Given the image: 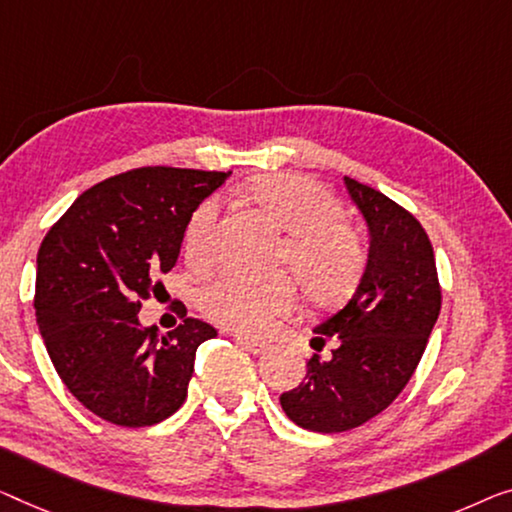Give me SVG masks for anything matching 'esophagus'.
<instances>
[{
	"instance_id": "1",
	"label": "esophagus",
	"mask_w": 512,
	"mask_h": 512,
	"mask_svg": "<svg viewBox=\"0 0 512 512\" xmlns=\"http://www.w3.org/2000/svg\"><path fill=\"white\" fill-rule=\"evenodd\" d=\"M234 340H236V345H241L243 349H246V352H250V354H255V356H259V354H264L266 349H269V345H266V342H259V340H250V338H246V335H234Z\"/></svg>"
}]
</instances>
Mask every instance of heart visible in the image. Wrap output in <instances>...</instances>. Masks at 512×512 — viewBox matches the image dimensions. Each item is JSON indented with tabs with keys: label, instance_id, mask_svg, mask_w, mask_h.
I'll list each match as a JSON object with an SVG mask.
<instances>
[{
	"label": "heart",
	"instance_id": "1",
	"mask_svg": "<svg viewBox=\"0 0 512 512\" xmlns=\"http://www.w3.org/2000/svg\"><path fill=\"white\" fill-rule=\"evenodd\" d=\"M248 200L285 230L278 257L294 271L312 301H340L356 285L365 253L358 234L342 223L340 202L303 174H259L246 183ZM218 223V202L204 200L190 213L183 248L195 262L207 257ZM202 312L213 322L243 333H262L278 315L296 305V289L287 276L255 278L220 271L197 294Z\"/></svg>",
	"mask_w": 512,
	"mask_h": 512
}]
</instances>
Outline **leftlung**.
Wrapping results in <instances>:
<instances>
[{"label":"left lung","mask_w":512,"mask_h":512,"mask_svg":"<svg viewBox=\"0 0 512 512\" xmlns=\"http://www.w3.org/2000/svg\"><path fill=\"white\" fill-rule=\"evenodd\" d=\"M370 232L368 264L345 308L317 326L308 375L280 395L289 421L310 432H347L391 404L414 375L441 310L434 250L423 225L379 190L345 177ZM319 349V347H317Z\"/></svg>","instance_id":"1"}]
</instances>
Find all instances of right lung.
<instances>
[{"instance_id":"right-lung-1","label":"right lung","mask_w":512,"mask_h":512,"mask_svg":"<svg viewBox=\"0 0 512 512\" xmlns=\"http://www.w3.org/2000/svg\"><path fill=\"white\" fill-rule=\"evenodd\" d=\"M230 172L140 167L85 190L38 248L36 322L78 402L103 421L147 427L188 395L195 352L216 335L186 317L167 335L142 329V301L165 292L186 223Z\"/></svg>"}]
</instances>
